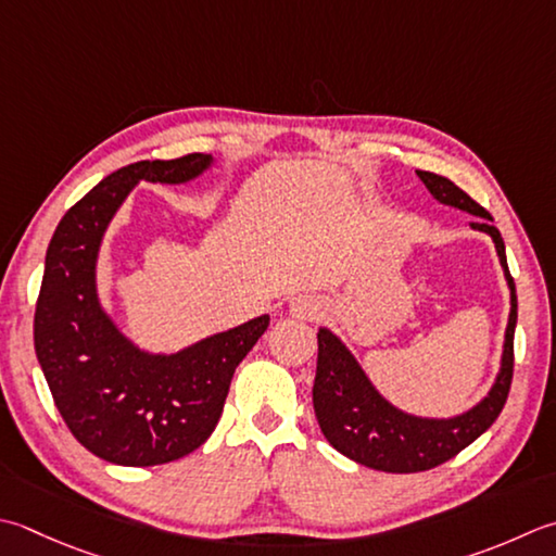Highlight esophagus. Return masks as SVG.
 Returning a JSON list of instances; mask_svg holds the SVG:
<instances>
[{
  "mask_svg": "<svg viewBox=\"0 0 556 556\" xmlns=\"http://www.w3.org/2000/svg\"><path fill=\"white\" fill-rule=\"evenodd\" d=\"M289 311H291L293 318L315 320V318H320L325 306H323V301L318 296H313V293H301V296L291 299Z\"/></svg>",
  "mask_w": 556,
  "mask_h": 556,
  "instance_id": "1",
  "label": "esophagus"
}]
</instances>
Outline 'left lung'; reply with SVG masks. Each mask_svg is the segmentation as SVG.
<instances>
[{
  "instance_id": "obj_1",
  "label": "left lung",
  "mask_w": 556,
  "mask_h": 556,
  "mask_svg": "<svg viewBox=\"0 0 556 556\" xmlns=\"http://www.w3.org/2000/svg\"><path fill=\"white\" fill-rule=\"evenodd\" d=\"M419 180L443 204L480 216L472 228L494 238L496 253L502 257L510 287V315L506 328L502 374L489 397L480 405L455 419H417L402 415L380 397L368 383L354 356L328 330L318 332V371L313 386V407L320 431L332 448L358 465L374 467L380 472H424L455 458L475 439L492 427L506 405L510 380H514V332L518 318L516 281L506 263V248L498 228L492 226V214L477 204L448 178L429 170H417Z\"/></svg>"
}]
</instances>
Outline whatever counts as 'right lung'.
Returning <instances> with one entry per match:
<instances>
[{"instance_id": "right-lung-1", "label": "right lung", "mask_w": 556, "mask_h": 556, "mask_svg": "<svg viewBox=\"0 0 556 556\" xmlns=\"http://www.w3.org/2000/svg\"><path fill=\"white\" fill-rule=\"evenodd\" d=\"M210 154L137 161L103 178L62 216L46 255L33 342L54 407L86 451L127 467L182 458L212 437L236 366L269 315L190 350L151 356L135 350L96 299V255L108 222L137 180L185 182Z\"/></svg>"}]
</instances>
